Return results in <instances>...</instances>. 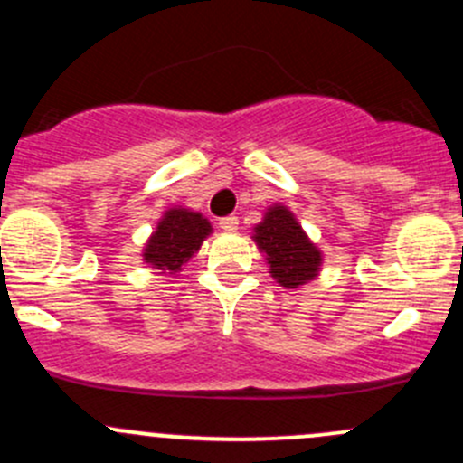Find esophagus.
<instances>
[{
  "mask_svg": "<svg viewBox=\"0 0 463 463\" xmlns=\"http://www.w3.org/2000/svg\"><path fill=\"white\" fill-rule=\"evenodd\" d=\"M219 228H222V231H226V232H235L237 228H240V222H237L235 214H228V217L219 219Z\"/></svg>",
  "mask_w": 463,
  "mask_h": 463,
  "instance_id": "obj_1",
  "label": "esophagus"
}]
</instances>
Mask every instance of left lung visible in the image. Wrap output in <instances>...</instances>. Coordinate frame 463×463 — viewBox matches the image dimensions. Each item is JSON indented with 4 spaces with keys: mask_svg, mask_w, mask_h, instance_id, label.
Wrapping results in <instances>:
<instances>
[{
    "mask_svg": "<svg viewBox=\"0 0 463 463\" xmlns=\"http://www.w3.org/2000/svg\"><path fill=\"white\" fill-rule=\"evenodd\" d=\"M255 244L266 255L269 273L279 287L298 288L318 275L322 253L307 237L287 205H270L255 226Z\"/></svg>",
    "mask_w": 463,
    "mask_h": 463,
    "instance_id": "obj_1",
    "label": "left lung"
}]
</instances>
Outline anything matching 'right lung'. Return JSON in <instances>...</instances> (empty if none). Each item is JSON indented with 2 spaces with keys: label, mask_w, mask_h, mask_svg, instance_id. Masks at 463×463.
Masks as SVG:
<instances>
[{
  "label": "right lung",
  "mask_w": 463,
  "mask_h": 463,
  "mask_svg": "<svg viewBox=\"0 0 463 463\" xmlns=\"http://www.w3.org/2000/svg\"><path fill=\"white\" fill-rule=\"evenodd\" d=\"M213 232L208 219L202 213H193L188 208H170L163 213L156 231L147 240L143 249V260L152 269L163 270L167 275H176L184 264L202 249L205 237Z\"/></svg>",
  "instance_id": "obj_1"
}]
</instances>
